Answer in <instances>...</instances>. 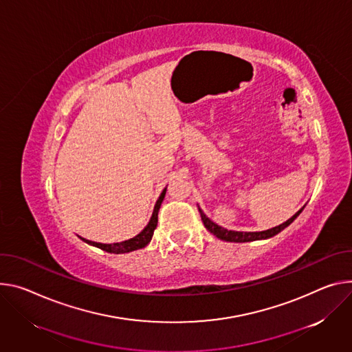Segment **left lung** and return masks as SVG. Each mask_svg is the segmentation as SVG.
Here are the masks:
<instances>
[{
    "label": "left lung",
    "instance_id": "8db88e82",
    "mask_svg": "<svg viewBox=\"0 0 352 352\" xmlns=\"http://www.w3.org/2000/svg\"><path fill=\"white\" fill-rule=\"evenodd\" d=\"M305 208V206H303ZM303 208L300 210H298L291 219H287L285 223H282V225L279 226H275L272 229H268V230H264V232H234V230H228L225 228H221L219 225H216L214 221H212L204 212L202 209H199V213H201V217H202V221L205 228L212 233L214 234L217 239L220 240H225V241H232V243H247V241H255V240H264V239H270V237H274L275 234L280 233L285 228H287L291 225V223L302 213Z\"/></svg>",
    "mask_w": 352,
    "mask_h": 352
}]
</instances>
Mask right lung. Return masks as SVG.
I'll return each mask as SVG.
<instances>
[{"label":"right lung","mask_w":352,"mask_h":352,"mask_svg":"<svg viewBox=\"0 0 352 352\" xmlns=\"http://www.w3.org/2000/svg\"><path fill=\"white\" fill-rule=\"evenodd\" d=\"M166 190L167 188L163 189L162 195H160V198L157 199L155 202V206H154V210H153V214L150 217V221L148 225L138 234L135 236L133 239H129V240H124V241H120V243H113V244H102V243H95V241H89V240H85L82 237H80L81 240H84L85 243L91 244V245H95L98 247L107 252H112V254H124V252H131V251H135V250H139V248H143L146 247L151 237H153V233H154V229L157 228V221H158V210H160V206H162V202L166 197Z\"/></svg>","instance_id":"right-lung-1"}]
</instances>
